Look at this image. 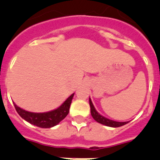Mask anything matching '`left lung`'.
<instances>
[{
	"label": "left lung",
	"instance_id": "obj_1",
	"mask_svg": "<svg viewBox=\"0 0 160 160\" xmlns=\"http://www.w3.org/2000/svg\"><path fill=\"white\" fill-rule=\"evenodd\" d=\"M89 102H90V113L92 115L93 118L95 120L96 122H99V123L102 124V125L107 126V127H111V128H118V127H122V126L125 125V124L128 123V122H116L114 120H111L109 118L103 117L102 115L98 112L94 108V105H93L92 101L91 99H89Z\"/></svg>",
	"mask_w": 160,
	"mask_h": 160
}]
</instances>
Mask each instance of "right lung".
I'll return each mask as SVG.
<instances>
[{
	"instance_id": "obj_1",
	"label": "right lung",
	"mask_w": 160,
	"mask_h": 160,
	"mask_svg": "<svg viewBox=\"0 0 160 160\" xmlns=\"http://www.w3.org/2000/svg\"><path fill=\"white\" fill-rule=\"evenodd\" d=\"M73 94H72L58 108L55 109L53 111H49V112H29V111H25L23 109L20 108L15 103L13 104L17 112L25 121H27L28 122L32 124V125L37 126L38 128H50L58 125L69 114Z\"/></svg>"
}]
</instances>
